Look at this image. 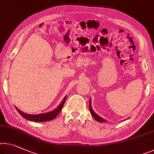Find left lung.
<instances>
[{
	"label": "left lung",
	"mask_w": 154,
	"mask_h": 154,
	"mask_svg": "<svg viewBox=\"0 0 154 154\" xmlns=\"http://www.w3.org/2000/svg\"><path fill=\"white\" fill-rule=\"evenodd\" d=\"M89 109H90V111H91V113L92 114V116H93V118H95L96 120H97V122H104L105 120H104V119L100 118V116H98L93 111V110L91 107V100H90V102H89Z\"/></svg>",
	"instance_id": "8db88e82"
}]
</instances>
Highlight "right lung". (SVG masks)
Wrapping results in <instances>:
<instances>
[{
    "mask_svg": "<svg viewBox=\"0 0 154 154\" xmlns=\"http://www.w3.org/2000/svg\"><path fill=\"white\" fill-rule=\"evenodd\" d=\"M66 99V96L64 97V99L63 100L62 102H61L60 105H59L56 109L47 113H42V114H38V115H29V114H26L23 113V112L20 111V110L17 107L15 108L17 110L18 113H20V116H21L23 118L26 119V120H28L29 121H33V122H47V121L53 120L54 118H55L57 116H58L59 113H60V111H61V109H62Z\"/></svg>",
    "mask_w": 154,
    "mask_h": 154,
    "instance_id": "add662e5",
    "label": "right lung"
}]
</instances>
